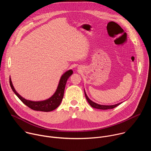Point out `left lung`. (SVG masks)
<instances>
[{"instance_id":"8db88e82","label":"left lung","mask_w":151,"mask_h":151,"mask_svg":"<svg viewBox=\"0 0 151 151\" xmlns=\"http://www.w3.org/2000/svg\"><path fill=\"white\" fill-rule=\"evenodd\" d=\"M84 92H85V97H86V99L87 100V101L88 102V103L89 104V105L93 107V108H95V109H100V110H107V109H114L115 107H116L117 106H118L119 105H120V104H122L123 102H121V103H119L118 104H114V105H110V106H108V105H101V104H97L93 101H92V100H91L88 96H87L86 93V92L84 89Z\"/></svg>"}]
</instances>
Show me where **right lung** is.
<instances>
[{
    "label": "right lung",
    "instance_id": "right-lung-1",
    "mask_svg": "<svg viewBox=\"0 0 151 151\" xmlns=\"http://www.w3.org/2000/svg\"><path fill=\"white\" fill-rule=\"evenodd\" d=\"M73 74V70L70 69L65 72L61 76L58 88L54 93V94L49 98L43 100V101H34L31 100L26 99L25 98L21 96L15 90V88L12 82L11 76L9 78V83L11 87L15 93V95L19 98L21 101L28 106L29 108L35 110L40 111L44 112L52 111L56 109H57L60 104L64 95V91L65 89V86L69 78Z\"/></svg>",
    "mask_w": 151,
    "mask_h": 151
}]
</instances>
